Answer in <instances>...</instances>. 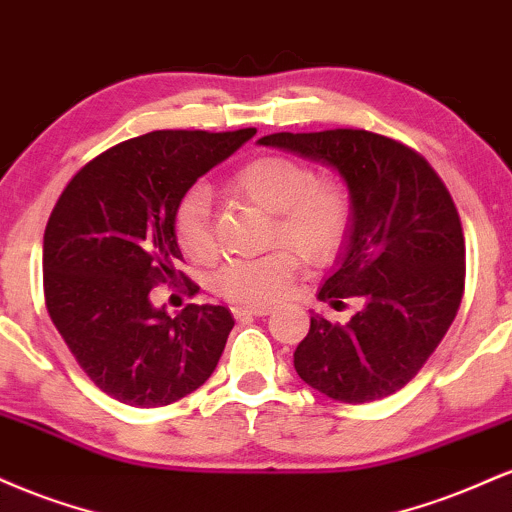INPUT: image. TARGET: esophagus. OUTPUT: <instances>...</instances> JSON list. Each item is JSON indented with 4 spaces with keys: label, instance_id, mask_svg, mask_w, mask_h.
<instances>
[{
    "label": "esophagus",
    "instance_id": "obj_1",
    "mask_svg": "<svg viewBox=\"0 0 512 512\" xmlns=\"http://www.w3.org/2000/svg\"><path fill=\"white\" fill-rule=\"evenodd\" d=\"M269 305H233L231 313L236 317H243V315H255V317H262V315H269Z\"/></svg>",
    "mask_w": 512,
    "mask_h": 512
}]
</instances>
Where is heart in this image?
<instances>
[{
	"instance_id": "obj_1",
	"label": "heart",
	"mask_w": 512,
	"mask_h": 512,
	"mask_svg": "<svg viewBox=\"0 0 512 512\" xmlns=\"http://www.w3.org/2000/svg\"><path fill=\"white\" fill-rule=\"evenodd\" d=\"M228 190L267 211V243L284 245L250 260L223 262L211 276V286L228 301H272L289 289L296 274L294 251L308 264H327L344 248L354 219L351 195L342 182L320 180L310 163L281 154L257 156L228 178ZM173 231L190 260L209 262L214 257L211 207L202 185L180 197Z\"/></svg>"
}]
</instances>
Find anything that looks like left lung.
Here are the masks:
<instances>
[{
	"mask_svg": "<svg viewBox=\"0 0 512 512\" xmlns=\"http://www.w3.org/2000/svg\"><path fill=\"white\" fill-rule=\"evenodd\" d=\"M262 146L337 168L354 204L349 240L320 301L361 298L346 325L310 317L293 366L346 404L383 399L424 368L460 310L464 233L448 187L424 156L366 129L276 132Z\"/></svg>",
	"mask_w": 512,
	"mask_h": 512,
	"instance_id": "8db88e82",
	"label": "left lung"
}]
</instances>
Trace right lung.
<instances>
[{"instance_id": "add662e5", "label": "right lung", "mask_w": 512, "mask_h": 512, "mask_svg": "<svg viewBox=\"0 0 512 512\" xmlns=\"http://www.w3.org/2000/svg\"><path fill=\"white\" fill-rule=\"evenodd\" d=\"M255 132L156 129L88 161L57 199L43 238L45 305L81 370L117 402L163 407L214 373L231 310L187 303L170 317L149 293L187 279L175 269L180 197ZM185 291L199 286L187 279Z\"/></svg>"}]
</instances>
